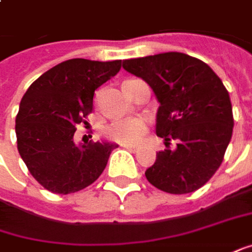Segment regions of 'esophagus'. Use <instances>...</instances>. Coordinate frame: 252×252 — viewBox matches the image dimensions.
Instances as JSON below:
<instances>
[{"instance_id":"1","label":"esophagus","mask_w":252,"mask_h":252,"mask_svg":"<svg viewBox=\"0 0 252 252\" xmlns=\"http://www.w3.org/2000/svg\"><path fill=\"white\" fill-rule=\"evenodd\" d=\"M124 148H126V149H128L129 152H134V153L139 151V148H138V146H131V145H124Z\"/></svg>"}]
</instances>
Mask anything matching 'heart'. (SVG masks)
I'll use <instances>...</instances> for the list:
<instances>
[{"mask_svg":"<svg viewBox=\"0 0 252 252\" xmlns=\"http://www.w3.org/2000/svg\"><path fill=\"white\" fill-rule=\"evenodd\" d=\"M148 131V124L143 118H126L113 121L106 126L104 134L114 142L135 145L142 139Z\"/></svg>","mask_w":252,"mask_h":252,"instance_id":"obj_1","label":"heart"}]
</instances>
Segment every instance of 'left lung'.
I'll use <instances>...</instances> for the list:
<instances>
[{"label":"left lung","mask_w":252,"mask_h":252,"mask_svg":"<svg viewBox=\"0 0 252 252\" xmlns=\"http://www.w3.org/2000/svg\"><path fill=\"white\" fill-rule=\"evenodd\" d=\"M123 68L148 82L160 103L156 134L166 149L145 171L148 181L169 194L194 192L220 167L231 139L229 92L211 66L183 53L124 60Z\"/></svg>","instance_id":"obj_1"}]
</instances>
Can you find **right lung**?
Instances as JSON below:
<instances>
[{
	"label": "right lung",
	"mask_w": 252,
	"mask_h": 252,
	"mask_svg": "<svg viewBox=\"0 0 252 252\" xmlns=\"http://www.w3.org/2000/svg\"><path fill=\"white\" fill-rule=\"evenodd\" d=\"M121 69V60L72 58L53 66L29 86L16 116L21 158L40 186L54 194H72L94 183L106 169L116 143L76 146V126L88 124L94 91Z\"/></svg>",
	"instance_id": "obj_1"
}]
</instances>
